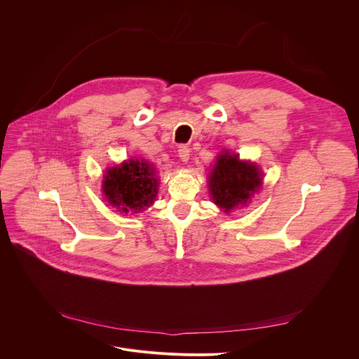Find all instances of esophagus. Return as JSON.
<instances>
[{
	"label": "esophagus",
	"instance_id": "34e87169",
	"mask_svg": "<svg viewBox=\"0 0 359 359\" xmlns=\"http://www.w3.org/2000/svg\"><path fill=\"white\" fill-rule=\"evenodd\" d=\"M179 157L182 158V161H187L190 157V149L187 146H180L179 147Z\"/></svg>",
	"mask_w": 359,
	"mask_h": 359
}]
</instances>
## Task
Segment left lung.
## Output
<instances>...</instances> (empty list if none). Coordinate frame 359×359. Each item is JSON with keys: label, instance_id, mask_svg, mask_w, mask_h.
Segmentation results:
<instances>
[{"label": "left lung", "instance_id": "obj_1", "mask_svg": "<svg viewBox=\"0 0 359 359\" xmlns=\"http://www.w3.org/2000/svg\"><path fill=\"white\" fill-rule=\"evenodd\" d=\"M212 201L229 213L250 202V198L262 186V172L255 163L243 161L238 154L223 150L209 173Z\"/></svg>", "mask_w": 359, "mask_h": 359}]
</instances>
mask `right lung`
Wrapping results in <instances>:
<instances>
[{"mask_svg": "<svg viewBox=\"0 0 359 359\" xmlns=\"http://www.w3.org/2000/svg\"><path fill=\"white\" fill-rule=\"evenodd\" d=\"M103 193L121 213H139L150 208L158 193V177L144 158H128L106 170Z\"/></svg>", "mask_w": 359, "mask_h": 359, "instance_id": "1", "label": "right lung"}]
</instances>
